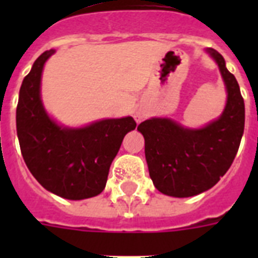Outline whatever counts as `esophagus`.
Here are the masks:
<instances>
[{"instance_id":"obj_1","label":"esophagus","mask_w":258,"mask_h":258,"mask_svg":"<svg viewBox=\"0 0 258 258\" xmlns=\"http://www.w3.org/2000/svg\"><path fill=\"white\" fill-rule=\"evenodd\" d=\"M135 119H137V121H141L142 119H143V115H142V113H137V115H135Z\"/></svg>"}]
</instances>
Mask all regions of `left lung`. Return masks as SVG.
Segmentation results:
<instances>
[{"mask_svg":"<svg viewBox=\"0 0 258 258\" xmlns=\"http://www.w3.org/2000/svg\"><path fill=\"white\" fill-rule=\"evenodd\" d=\"M220 67L228 101L217 120L204 128H184L171 119H149L138 125L154 186L170 197H192L212 188L232 166L244 134L245 104L224 57L209 48Z\"/></svg>","mask_w":258,"mask_h":258,"instance_id":"obj_1","label":"left lung"}]
</instances>
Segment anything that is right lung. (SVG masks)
<instances>
[{"instance_id": "1", "label": "right lung", "mask_w": 258, "mask_h": 258, "mask_svg": "<svg viewBox=\"0 0 258 258\" xmlns=\"http://www.w3.org/2000/svg\"><path fill=\"white\" fill-rule=\"evenodd\" d=\"M46 50L34 61L20 88L16 123L20 149L32 175L48 191L67 200L100 194L123 138L137 123L131 116L104 119L83 128H66L48 116L40 97Z\"/></svg>"}]
</instances>
